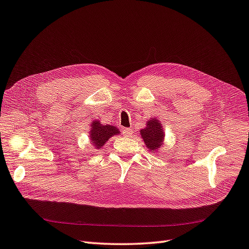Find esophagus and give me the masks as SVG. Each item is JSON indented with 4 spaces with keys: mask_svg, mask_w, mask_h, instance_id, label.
<instances>
[{
    "mask_svg": "<svg viewBox=\"0 0 249 249\" xmlns=\"http://www.w3.org/2000/svg\"><path fill=\"white\" fill-rule=\"evenodd\" d=\"M123 133L124 135L126 137V136H131L133 134V130L132 129H127V127H124V129L123 130Z\"/></svg>",
    "mask_w": 249,
    "mask_h": 249,
    "instance_id": "34e87169",
    "label": "esophagus"
}]
</instances>
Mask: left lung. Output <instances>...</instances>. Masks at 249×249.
<instances>
[{
    "label": "left lung",
    "instance_id": "left-lung-1",
    "mask_svg": "<svg viewBox=\"0 0 249 249\" xmlns=\"http://www.w3.org/2000/svg\"><path fill=\"white\" fill-rule=\"evenodd\" d=\"M163 127L159 124V120L151 119L147 122V125L144 129L140 131L141 137H142L147 149L156 151L162 145L164 134L162 131Z\"/></svg>",
    "mask_w": 249,
    "mask_h": 249
}]
</instances>
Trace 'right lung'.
Segmentation results:
<instances>
[{
  "label": "right lung",
  "mask_w": 249,
  "mask_h": 249,
  "mask_svg": "<svg viewBox=\"0 0 249 249\" xmlns=\"http://www.w3.org/2000/svg\"><path fill=\"white\" fill-rule=\"evenodd\" d=\"M119 134V131L116 126L110 124L103 125L99 122H93L91 124V142L96 149H102V146L111 138L113 135Z\"/></svg>",
  "instance_id": "add662e5"
}]
</instances>
